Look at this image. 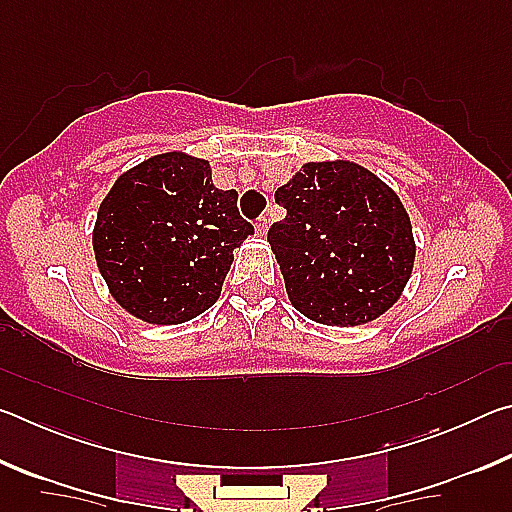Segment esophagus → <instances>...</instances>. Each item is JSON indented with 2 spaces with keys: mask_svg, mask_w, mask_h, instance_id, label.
<instances>
[{
  "mask_svg": "<svg viewBox=\"0 0 512 512\" xmlns=\"http://www.w3.org/2000/svg\"><path fill=\"white\" fill-rule=\"evenodd\" d=\"M255 230H257V237H266V232H268V221H266V216H262V219H257V223H255Z\"/></svg>",
  "mask_w": 512,
  "mask_h": 512,
  "instance_id": "34e87169",
  "label": "esophagus"
}]
</instances>
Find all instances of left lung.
<instances>
[{"mask_svg": "<svg viewBox=\"0 0 512 512\" xmlns=\"http://www.w3.org/2000/svg\"><path fill=\"white\" fill-rule=\"evenodd\" d=\"M287 216L268 230L291 305L320 325L386 314L415 262L411 219L391 187L350 160L307 162L275 192Z\"/></svg>", "mask_w": 512, "mask_h": 512, "instance_id": "1", "label": "left lung"}]
</instances>
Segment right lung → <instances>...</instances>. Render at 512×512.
I'll return each mask as SVG.
<instances>
[{
  "label": "right lung",
  "instance_id": "add662e5",
  "mask_svg": "<svg viewBox=\"0 0 512 512\" xmlns=\"http://www.w3.org/2000/svg\"><path fill=\"white\" fill-rule=\"evenodd\" d=\"M253 232L235 189L214 187L210 162L169 151L115 180L92 248L119 307L144 323L178 325L219 300L232 250Z\"/></svg>",
  "mask_w": 512,
  "mask_h": 512
}]
</instances>
